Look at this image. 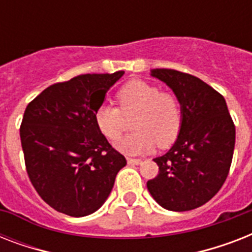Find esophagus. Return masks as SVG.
Returning <instances> with one entry per match:
<instances>
[{"label": "esophagus", "instance_id": "esophagus-1", "mask_svg": "<svg viewBox=\"0 0 252 252\" xmlns=\"http://www.w3.org/2000/svg\"><path fill=\"white\" fill-rule=\"evenodd\" d=\"M126 161H128V165H140L142 162L141 159H138V158H128Z\"/></svg>", "mask_w": 252, "mask_h": 252}]
</instances>
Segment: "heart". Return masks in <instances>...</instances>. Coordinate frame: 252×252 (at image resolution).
Instances as JSON below:
<instances>
[{
    "label": "heart",
    "mask_w": 252,
    "mask_h": 252,
    "mask_svg": "<svg viewBox=\"0 0 252 252\" xmlns=\"http://www.w3.org/2000/svg\"><path fill=\"white\" fill-rule=\"evenodd\" d=\"M118 100L120 110L110 103L99 106L95 122L107 138L118 140L124 129L121 114H136L132 120L134 132L116 144L122 153L140 156L153 149L156 142L161 148L174 142L182 126V110L175 95L161 93L145 81L133 80L119 90Z\"/></svg>",
    "instance_id": "heart-1"
}]
</instances>
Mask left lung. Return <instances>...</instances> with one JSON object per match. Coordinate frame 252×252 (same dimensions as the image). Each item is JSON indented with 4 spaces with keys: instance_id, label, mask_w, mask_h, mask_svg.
<instances>
[{
    "instance_id": "left-lung-1",
    "label": "left lung",
    "mask_w": 252,
    "mask_h": 252,
    "mask_svg": "<svg viewBox=\"0 0 252 252\" xmlns=\"http://www.w3.org/2000/svg\"><path fill=\"white\" fill-rule=\"evenodd\" d=\"M175 94L182 126L167 153L154 158L158 175L148 191L162 208L191 211L209 201L226 180L235 145V126L226 102L205 82L174 69H152Z\"/></svg>"
}]
</instances>
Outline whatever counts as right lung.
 Returning <instances> with one entry per match:
<instances>
[{"instance_id":"obj_1","label":"right lung","mask_w":252,"mask_h":252,"mask_svg":"<svg viewBox=\"0 0 252 252\" xmlns=\"http://www.w3.org/2000/svg\"><path fill=\"white\" fill-rule=\"evenodd\" d=\"M123 74L77 76L47 87L26 108L21 142L27 174L57 212L84 217L98 211L126 165L95 122V111Z\"/></svg>"}]
</instances>
